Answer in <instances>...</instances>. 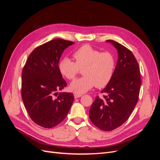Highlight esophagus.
<instances>
[{"label":"esophagus","instance_id":"34e87169","mask_svg":"<svg viewBox=\"0 0 160 160\" xmlns=\"http://www.w3.org/2000/svg\"><path fill=\"white\" fill-rule=\"evenodd\" d=\"M83 96V95L82 94H78V93H75V94H74V97H75V99H77V98H81V97H82Z\"/></svg>","mask_w":160,"mask_h":160}]
</instances>
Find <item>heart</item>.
Masks as SVG:
<instances>
[{"mask_svg":"<svg viewBox=\"0 0 160 160\" xmlns=\"http://www.w3.org/2000/svg\"><path fill=\"white\" fill-rule=\"evenodd\" d=\"M73 57L75 62L69 57L62 58L59 63V71L66 79L72 80L83 68L82 73L84 76L70 85L71 90L75 93H85L95 85L99 88H105L112 79L115 59L111 52H101L89 45H85L74 52Z\"/></svg>","mask_w":160,"mask_h":160,"instance_id":"heart-1","label":"heart"}]
</instances>
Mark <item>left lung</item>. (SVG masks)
<instances>
[{
  "mask_svg": "<svg viewBox=\"0 0 160 160\" xmlns=\"http://www.w3.org/2000/svg\"><path fill=\"white\" fill-rule=\"evenodd\" d=\"M118 52V60L113 78L97 96L89 110V118L96 127L111 131L128 119L136 105L141 88L138 62L132 52L120 43L108 40Z\"/></svg>",
  "mask_w": 160,
  "mask_h": 160,
  "instance_id": "8db88e82",
  "label": "left lung"
}]
</instances>
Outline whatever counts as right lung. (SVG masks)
I'll use <instances>...</instances> for the list:
<instances>
[{
	"instance_id": "add662e5",
	"label": "right lung",
	"mask_w": 160,
	"mask_h": 160,
	"mask_svg": "<svg viewBox=\"0 0 160 160\" xmlns=\"http://www.w3.org/2000/svg\"><path fill=\"white\" fill-rule=\"evenodd\" d=\"M74 42L55 38L37 47L28 56L22 71L21 96L36 124L52 128L68 114L74 101L72 93H57L67 86L59 71L62 52Z\"/></svg>"
}]
</instances>
